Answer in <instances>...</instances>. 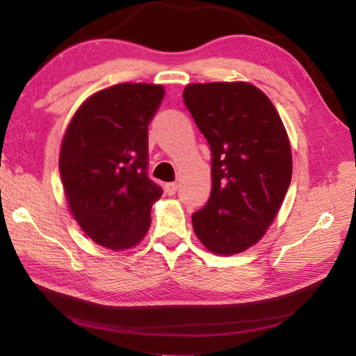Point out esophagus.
<instances>
[{"label": "esophagus", "mask_w": 356, "mask_h": 356, "mask_svg": "<svg viewBox=\"0 0 356 356\" xmlns=\"http://www.w3.org/2000/svg\"><path fill=\"white\" fill-rule=\"evenodd\" d=\"M177 188H179V185H177L176 182H170V184H166V185H165V191H166V195H170V196L176 195Z\"/></svg>", "instance_id": "34e87169"}]
</instances>
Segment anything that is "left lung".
Instances as JSON below:
<instances>
[{
  "label": "left lung",
  "instance_id": "8db88e82",
  "mask_svg": "<svg viewBox=\"0 0 356 356\" xmlns=\"http://www.w3.org/2000/svg\"><path fill=\"white\" fill-rule=\"evenodd\" d=\"M184 102L212 152V191L193 229L210 251L237 254L264 236L291 185L286 129L250 83L188 84Z\"/></svg>",
  "mask_w": 356,
  "mask_h": 356
}]
</instances>
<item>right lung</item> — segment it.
Masks as SVG:
<instances>
[{"label":"right lung","instance_id":"obj_1","mask_svg":"<svg viewBox=\"0 0 356 356\" xmlns=\"http://www.w3.org/2000/svg\"><path fill=\"white\" fill-rule=\"evenodd\" d=\"M165 89L122 83L89 97L65 131L59 172L72 213L86 236L125 250L146 236L161 186L147 176L149 124Z\"/></svg>","mask_w":356,"mask_h":356}]
</instances>
